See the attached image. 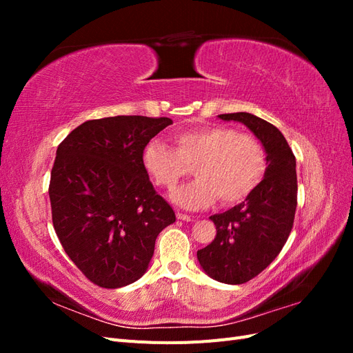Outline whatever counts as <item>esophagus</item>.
Returning a JSON list of instances; mask_svg holds the SVG:
<instances>
[{
  "label": "esophagus",
  "mask_w": 353,
  "mask_h": 353,
  "mask_svg": "<svg viewBox=\"0 0 353 353\" xmlns=\"http://www.w3.org/2000/svg\"><path fill=\"white\" fill-rule=\"evenodd\" d=\"M176 218H178L179 221H184V222L194 221L193 216H188V215H185V213H183V212H176Z\"/></svg>",
  "instance_id": "34e87169"
}]
</instances>
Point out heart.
Returning a JSON list of instances; mask_svg holds the SVG:
<instances>
[{"label":"heart","instance_id":"1","mask_svg":"<svg viewBox=\"0 0 353 353\" xmlns=\"http://www.w3.org/2000/svg\"><path fill=\"white\" fill-rule=\"evenodd\" d=\"M174 148L153 140L143 148L144 172L159 187L172 191L193 168L196 179L172 194L175 205L203 209L216 199L236 205L259 187L266 172V153L253 135L228 126H206L179 132Z\"/></svg>","mask_w":353,"mask_h":353}]
</instances>
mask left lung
<instances>
[{
    "label": "left lung",
    "mask_w": 353,
    "mask_h": 353,
    "mask_svg": "<svg viewBox=\"0 0 353 353\" xmlns=\"http://www.w3.org/2000/svg\"><path fill=\"white\" fill-rule=\"evenodd\" d=\"M240 122L258 138L266 153V172L259 187L223 213L210 216L216 237L197 250V259L210 279L243 284L268 266L288 239L297 205L296 159L279 128L252 113L219 114Z\"/></svg>",
    "instance_id": "left-lung-1"
}]
</instances>
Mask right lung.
<instances>
[{"instance_id":"obj_1","label":"right lung","mask_w":353,"mask_h":353,"mask_svg":"<svg viewBox=\"0 0 353 353\" xmlns=\"http://www.w3.org/2000/svg\"><path fill=\"white\" fill-rule=\"evenodd\" d=\"M169 125V117H104L74 128L57 148L48 190L52 223L94 284L119 288L140 280L159 232L175 222L141 165L145 144Z\"/></svg>"}]
</instances>
